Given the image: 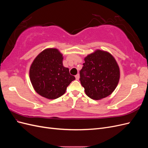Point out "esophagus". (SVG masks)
I'll use <instances>...</instances> for the list:
<instances>
[{
  "instance_id": "obj_1",
  "label": "esophagus",
  "mask_w": 148,
  "mask_h": 148,
  "mask_svg": "<svg viewBox=\"0 0 148 148\" xmlns=\"http://www.w3.org/2000/svg\"><path fill=\"white\" fill-rule=\"evenodd\" d=\"M75 78H76V79L78 80V79H79V74H77V75L75 76Z\"/></svg>"
}]
</instances>
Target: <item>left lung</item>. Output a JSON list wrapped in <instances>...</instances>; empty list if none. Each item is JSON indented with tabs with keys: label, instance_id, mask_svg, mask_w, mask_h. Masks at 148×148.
<instances>
[{
	"label": "left lung",
	"instance_id": "1",
	"mask_svg": "<svg viewBox=\"0 0 148 148\" xmlns=\"http://www.w3.org/2000/svg\"><path fill=\"white\" fill-rule=\"evenodd\" d=\"M80 70V82L86 95L99 100L111 95L120 79L119 66L110 53L96 50L84 58Z\"/></svg>",
	"mask_w": 148,
	"mask_h": 148
}]
</instances>
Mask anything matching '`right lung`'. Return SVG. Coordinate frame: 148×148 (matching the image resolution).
Masks as SVG:
<instances>
[{
  "label": "right lung",
  "instance_id": "right-lung-1",
  "mask_svg": "<svg viewBox=\"0 0 148 148\" xmlns=\"http://www.w3.org/2000/svg\"><path fill=\"white\" fill-rule=\"evenodd\" d=\"M63 56L55 48L46 49L35 58L29 69V78L34 90L49 99H55L65 92L75 77L64 66Z\"/></svg>",
  "mask_w": 148,
  "mask_h": 148
}]
</instances>
